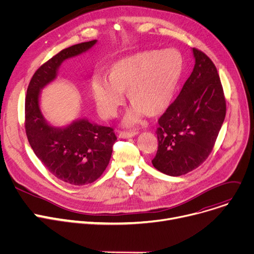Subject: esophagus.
I'll return each mask as SVG.
<instances>
[{
	"label": "esophagus",
	"mask_w": 254,
	"mask_h": 254,
	"mask_svg": "<svg viewBox=\"0 0 254 254\" xmlns=\"http://www.w3.org/2000/svg\"><path fill=\"white\" fill-rule=\"evenodd\" d=\"M138 132L136 131H131V132H120L119 133V138H123V139H126V138H131L133 136L137 135Z\"/></svg>",
	"instance_id": "obj_1"
}]
</instances>
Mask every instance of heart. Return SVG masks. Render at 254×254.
I'll return each instance as SVG.
<instances>
[{
	"instance_id": "1",
	"label": "heart",
	"mask_w": 254,
	"mask_h": 254,
	"mask_svg": "<svg viewBox=\"0 0 254 254\" xmlns=\"http://www.w3.org/2000/svg\"><path fill=\"white\" fill-rule=\"evenodd\" d=\"M183 58L173 49L142 50L115 62L108 69V80L94 76L89 91L102 118L115 117L125 101L132 106L123 119L134 126L144 117L158 116L170 106L183 73Z\"/></svg>"
}]
</instances>
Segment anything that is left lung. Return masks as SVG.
Returning a JSON list of instances; mask_svg holds the SVG:
<instances>
[{"label":"left lung","mask_w":254,"mask_h":254,"mask_svg":"<svg viewBox=\"0 0 254 254\" xmlns=\"http://www.w3.org/2000/svg\"><path fill=\"white\" fill-rule=\"evenodd\" d=\"M195 65L180 95L159 119L152 163L170 176L199 167L212 151L226 117V100L211 59L192 48Z\"/></svg>","instance_id":"left-lung-1"}]
</instances>
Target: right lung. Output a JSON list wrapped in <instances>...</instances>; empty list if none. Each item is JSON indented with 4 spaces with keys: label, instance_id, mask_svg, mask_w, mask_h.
Instances as JSON below:
<instances>
[{
    "label": "right lung",
    "instance_id": "add662e5",
    "mask_svg": "<svg viewBox=\"0 0 254 254\" xmlns=\"http://www.w3.org/2000/svg\"><path fill=\"white\" fill-rule=\"evenodd\" d=\"M97 40L73 45L44 64L29 82L25 97V132L38 159L55 177L73 186L95 182L108 167L117 140L111 127L87 118L57 127L45 119L40 98L43 89L57 78L62 64L90 50Z\"/></svg>",
    "mask_w": 254,
    "mask_h": 254
}]
</instances>
